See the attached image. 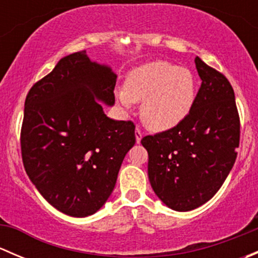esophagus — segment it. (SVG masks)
I'll return each mask as SVG.
<instances>
[{"label": "esophagus", "mask_w": 258, "mask_h": 258, "mask_svg": "<svg viewBox=\"0 0 258 258\" xmlns=\"http://www.w3.org/2000/svg\"><path fill=\"white\" fill-rule=\"evenodd\" d=\"M135 136H136V142L137 144H140L142 140V137H144V132L141 131V128L140 127H136V131H135Z\"/></svg>", "instance_id": "1"}]
</instances>
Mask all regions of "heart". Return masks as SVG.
<instances>
[{"label":"heart","instance_id":"obj_1","mask_svg":"<svg viewBox=\"0 0 258 258\" xmlns=\"http://www.w3.org/2000/svg\"><path fill=\"white\" fill-rule=\"evenodd\" d=\"M124 108L141 102L142 119L151 130L168 131L181 124L196 101V81L189 70L167 61H153L132 70L124 88L117 91Z\"/></svg>","mask_w":258,"mask_h":258}]
</instances>
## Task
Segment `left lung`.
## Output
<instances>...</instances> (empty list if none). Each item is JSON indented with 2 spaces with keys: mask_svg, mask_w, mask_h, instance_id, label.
Listing matches in <instances>:
<instances>
[{
  "mask_svg": "<svg viewBox=\"0 0 258 258\" xmlns=\"http://www.w3.org/2000/svg\"><path fill=\"white\" fill-rule=\"evenodd\" d=\"M195 62L202 83L191 113L175 128L141 140L151 186L175 211L195 210L212 199L240 146V116L230 81L200 57Z\"/></svg>",
  "mask_w": 258,
  "mask_h": 258,
  "instance_id": "obj_1",
  "label": "left lung"
}]
</instances>
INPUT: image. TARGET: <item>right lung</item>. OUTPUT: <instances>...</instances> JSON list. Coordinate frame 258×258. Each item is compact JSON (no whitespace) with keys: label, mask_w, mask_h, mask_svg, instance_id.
Wrapping results in <instances>:
<instances>
[{"label":"right lung","mask_w":258,"mask_h":258,"mask_svg":"<svg viewBox=\"0 0 258 258\" xmlns=\"http://www.w3.org/2000/svg\"><path fill=\"white\" fill-rule=\"evenodd\" d=\"M116 79L80 51L59 59L26 96V173L48 204L69 216L86 217L103 206L136 142L134 122L108 118L100 103H114Z\"/></svg>","instance_id":"right-lung-1"}]
</instances>
